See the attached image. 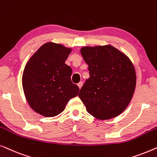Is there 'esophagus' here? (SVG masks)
<instances>
[{"label":"esophagus","instance_id":"1","mask_svg":"<svg viewBox=\"0 0 157 157\" xmlns=\"http://www.w3.org/2000/svg\"><path fill=\"white\" fill-rule=\"evenodd\" d=\"M77 85H78V86L79 89H81V88L82 87V86H83V82H79Z\"/></svg>","mask_w":157,"mask_h":157}]
</instances>
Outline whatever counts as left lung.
Masks as SVG:
<instances>
[{
  "label": "left lung",
  "instance_id": "1",
  "mask_svg": "<svg viewBox=\"0 0 157 157\" xmlns=\"http://www.w3.org/2000/svg\"><path fill=\"white\" fill-rule=\"evenodd\" d=\"M81 53L90 75L78 94L86 111L100 120L121 114L129 104L136 87L132 61L111 45L84 46Z\"/></svg>",
  "mask_w": 157,
  "mask_h": 157
}]
</instances>
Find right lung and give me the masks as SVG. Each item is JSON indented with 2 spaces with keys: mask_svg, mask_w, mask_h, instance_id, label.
I'll return each mask as SVG.
<instances>
[{
  "mask_svg": "<svg viewBox=\"0 0 157 157\" xmlns=\"http://www.w3.org/2000/svg\"><path fill=\"white\" fill-rule=\"evenodd\" d=\"M72 51L61 44H44L30 58L23 70L22 85L29 106L46 117L61 113L79 88L71 80L72 69L65 63Z\"/></svg>",
  "mask_w": 157,
  "mask_h": 157,
  "instance_id": "right-lung-1",
  "label": "right lung"
}]
</instances>
